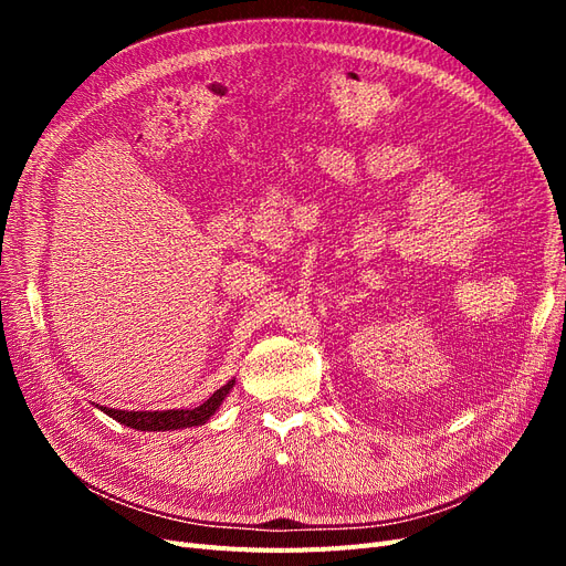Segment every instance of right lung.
Instances as JSON below:
<instances>
[{
  "label": "right lung",
  "mask_w": 566,
  "mask_h": 566,
  "mask_svg": "<svg viewBox=\"0 0 566 566\" xmlns=\"http://www.w3.org/2000/svg\"><path fill=\"white\" fill-rule=\"evenodd\" d=\"M235 380H229L224 387H219L208 401H202L196 408H172V410H119V408H106L98 406V410L119 424L132 427V430L139 432H169V430H186V427H198L208 422L219 406L224 403V399L231 394Z\"/></svg>",
  "instance_id": "right-lung-1"
}]
</instances>
